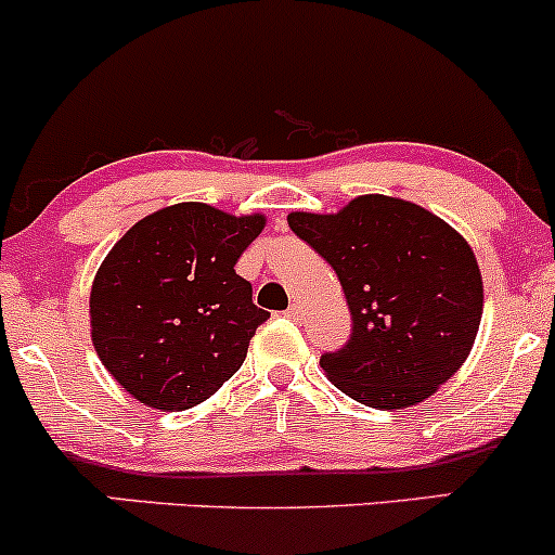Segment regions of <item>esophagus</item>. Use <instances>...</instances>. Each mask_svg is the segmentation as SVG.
<instances>
[{
	"label": "esophagus",
	"instance_id": "esophagus-1",
	"mask_svg": "<svg viewBox=\"0 0 555 555\" xmlns=\"http://www.w3.org/2000/svg\"><path fill=\"white\" fill-rule=\"evenodd\" d=\"M285 314H288L291 320H298V317H301V304H291V307H288V311H285Z\"/></svg>",
	"mask_w": 555,
	"mask_h": 555
}]
</instances>
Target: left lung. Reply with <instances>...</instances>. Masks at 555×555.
Wrapping results in <instances>:
<instances>
[{"instance_id":"8db88e82","label":"left lung","mask_w":555,"mask_h":555,"mask_svg":"<svg viewBox=\"0 0 555 555\" xmlns=\"http://www.w3.org/2000/svg\"><path fill=\"white\" fill-rule=\"evenodd\" d=\"M288 225L333 267L353 317L348 344L320 359L335 388L372 409L425 401L462 370L482 320V275L464 235L396 196H357Z\"/></svg>"}]
</instances>
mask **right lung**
Listing matches in <instances>:
<instances>
[{"label":"right lung","instance_id":"right-lung-1","mask_svg":"<svg viewBox=\"0 0 555 555\" xmlns=\"http://www.w3.org/2000/svg\"><path fill=\"white\" fill-rule=\"evenodd\" d=\"M264 215L202 202L157 209L112 246L91 285V340L107 372L143 406L183 412L244 364L267 320L235 261Z\"/></svg>","mask_w":555,"mask_h":555}]
</instances>
